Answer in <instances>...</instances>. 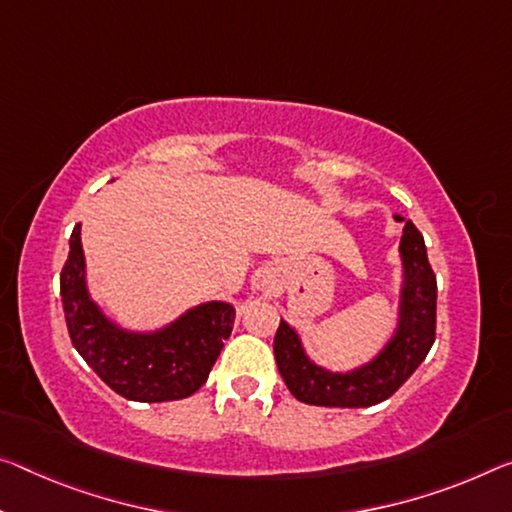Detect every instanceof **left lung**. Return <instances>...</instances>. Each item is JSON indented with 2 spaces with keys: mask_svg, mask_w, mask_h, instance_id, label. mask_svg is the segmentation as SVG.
Masks as SVG:
<instances>
[{
  "mask_svg": "<svg viewBox=\"0 0 512 512\" xmlns=\"http://www.w3.org/2000/svg\"><path fill=\"white\" fill-rule=\"evenodd\" d=\"M403 221L401 216H394ZM403 291L401 319L392 342L376 360L351 373H330L307 360L300 339L285 321L273 339L275 364L289 392L307 405L323 408H369L392 396L408 380L435 342L437 280L426 255V243L412 221L401 237Z\"/></svg>",
  "mask_w": 512,
  "mask_h": 512,
  "instance_id": "8db88e82",
  "label": "left lung"
}]
</instances>
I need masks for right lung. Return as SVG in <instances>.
<instances>
[{"instance_id":"add662e5","label":"right lung","mask_w":512,"mask_h":512,"mask_svg":"<svg viewBox=\"0 0 512 512\" xmlns=\"http://www.w3.org/2000/svg\"><path fill=\"white\" fill-rule=\"evenodd\" d=\"M61 300L72 346L88 367L116 394L143 403L177 401L198 392L237 316L232 305L214 300L152 335L113 326L88 298L79 225L70 234V253L61 271Z\"/></svg>"}]
</instances>
